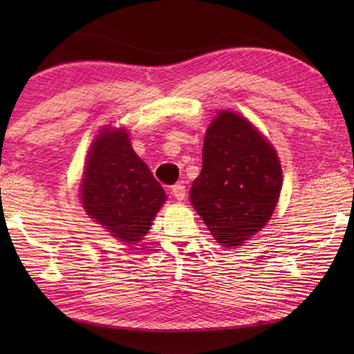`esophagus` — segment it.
I'll return each instance as SVG.
<instances>
[{
	"instance_id": "34e87169",
	"label": "esophagus",
	"mask_w": 354,
	"mask_h": 354,
	"mask_svg": "<svg viewBox=\"0 0 354 354\" xmlns=\"http://www.w3.org/2000/svg\"><path fill=\"white\" fill-rule=\"evenodd\" d=\"M171 194L173 196H175V199H178V201H183L184 198H185V185H183V184H175V185H171Z\"/></svg>"
}]
</instances>
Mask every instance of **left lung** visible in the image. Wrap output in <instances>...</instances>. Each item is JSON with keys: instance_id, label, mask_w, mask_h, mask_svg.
I'll return each mask as SVG.
<instances>
[{"instance_id": "1", "label": "left lung", "mask_w": 354, "mask_h": 354, "mask_svg": "<svg viewBox=\"0 0 354 354\" xmlns=\"http://www.w3.org/2000/svg\"><path fill=\"white\" fill-rule=\"evenodd\" d=\"M283 184L274 146L251 122L219 111L207 129L202 171L190 189V202L214 240L242 246L272 216Z\"/></svg>"}]
</instances>
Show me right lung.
Returning <instances> with one entry per match:
<instances>
[{
  "mask_svg": "<svg viewBox=\"0 0 354 354\" xmlns=\"http://www.w3.org/2000/svg\"><path fill=\"white\" fill-rule=\"evenodd\" d=\"M80 199L94 222L133 245L147 234L167 196L135 153L126 129L104 127L88 150Z\"/></svg>",
  "mask_w": 354,
  "mask_h": 354,
  "instance_id": "right-lung-1",
  "label": "right lung"
}]
</instances>
